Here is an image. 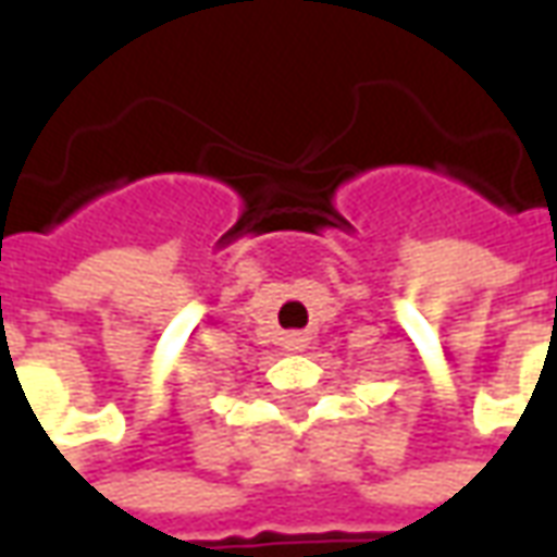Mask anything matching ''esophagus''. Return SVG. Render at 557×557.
<instances>
[{"label":"esophagus","instance_id":"obj_1","mask_svg":"<svg viewBox=\"0 0 557 557\" xmlns=\"http://www.w3.org/2000/svg\"><path fill=\"white\" fill-rule=\"evenodd\" d=\"M283 343H286V349H301L304 334H298V331H295V334H286V339H283Z\"/></svg>","mask_w":557,"mask_h":557}]
</instances>
